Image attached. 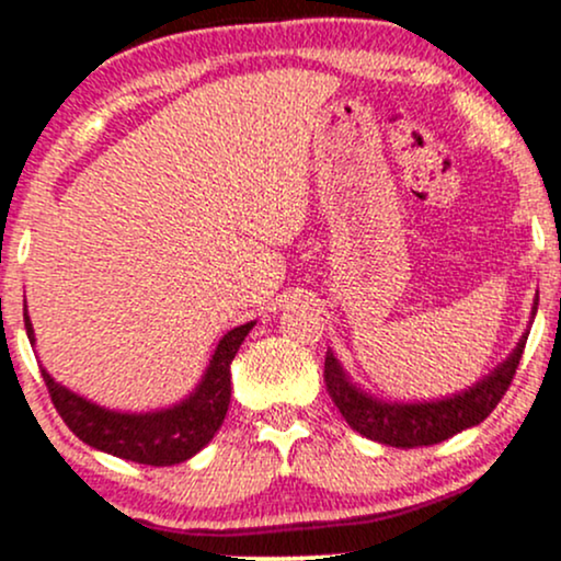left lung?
<instances>
[{
    "mask_svg": "<svg viewBox=\"0 0 561 561\" xmlns=\"http://www.w3.org/2000/svg\"><path fill=\"white\" fill-rule=\"evenodd\" d=\"M535 311H538V300L533 306V317ZM527 335L530 332L522 335V341L511 351L508 359L501 362L488 378L473 383L471 389L453 393V397L436 399V402L408 404L375 399L351 383L348 375L343 373L341 362L332 356V351H328V356H324V383H328L332 402L341 410V415L346 417L348 426L359 431L362 436L380 442V445L404 447V450H410V447H428L436 445V442L450 439L458 431L479 426L497 408V402H501L503 393L508 391L511 380H514L516 367H519Z\"/></svg>",
    "mask_w": 561,
    "mask_h": 561,
    "instance_id": "left-lung-1",
    "label": "left lung"
}]
</instances>
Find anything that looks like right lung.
<instances>
[{"mask_svg": "<svg viewBox=\"0 0 561 561\" xmlns=\"http://www.w3.org/2000/svg\"><path fill=\"white\" fill-rule=\"evenodd\" d=\"M23 322H26L28 341L34 343L28 311H23ZM252 324L255 322L239 324L220 337L202 383L188 399L168 410L114 412L98 408L66 386L55 383L45 367H42V378L58 415L84 445L133 460V463L175 466L199 453L224 423L231 402V362Z\"/></svg>", "mask_w": 561, "mask_h": 561, "instance_id": "obj_1", "label": "right lung"}]
</instances>
